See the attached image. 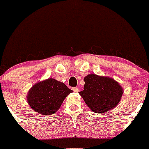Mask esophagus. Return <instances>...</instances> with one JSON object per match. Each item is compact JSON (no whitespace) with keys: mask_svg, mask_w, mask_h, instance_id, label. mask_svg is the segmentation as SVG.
Instances as JSON below:
<instances>
[{"mask_svg":"<svg viewBox=\"0 0 149 149\" xmlns=\"http://www.w3.org/2000/svg\"><path fill=\"white\" fill-rule=\"evenodd\" d=\"M73 90L75 92H78L80 91V89L78 88H73Z\"/></svg>","mask_w":149,"mask_h":149,"instance_id":"esophagus-1","label":"esophagus"}]
</instances>
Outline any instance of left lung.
Masks as SVG:
<instances>
[{
	"label": "left lung",
	"mask_w": 149,
	"mask_h": 149,
	"mask_svg": "<svg viewBox=\"0 0 149 149\" xmlns=\"http://www.w3.org/2000/svg\"><path fill=\"white\" fill-rule=\"evenodd\" d=\"M84 81V90L79 94L92 111L103 113L115 108L120 101L123 90L112 78L90 74Z\"/></svg>",
	"instance_id": "left-lung-1"
}]
</instances>
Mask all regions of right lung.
Masks as SVG:
<instances>
[{"label":"right lung","mask_w":149,"mask_h":149,"mask_svg":"<svg viewBox=\"0 0 149 149\" xmlns=\"http://www.w3.org/2000/svg\"><path fill=\"white\" fill-rule=\"evenodd\" d=\"M72 92L64 83L49 78L30 89L27 101L35 111L42 115H52L57 111L66 97Z\"/></svg>","instance_id":"right-lung-1"}]
</instances>
